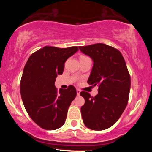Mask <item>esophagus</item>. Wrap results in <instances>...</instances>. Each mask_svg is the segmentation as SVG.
<instances>
[{
	"mask_svg": "<svg viewBox=\"0 0 152 152\" xmlns=\"http://www.w3.org/2000/svg\"><path fill=\"white\" fill-rule=\"evenodd\" d=\"M80 93H81V91H80L79 89H77L76 90V94H77L78 96L80 95Z\"/></svg>",
	"mask_w": 152,
	"mask_h": 152,
	"instance_id": "obj_1",
	"label": "esophagus"
}]
</instances>
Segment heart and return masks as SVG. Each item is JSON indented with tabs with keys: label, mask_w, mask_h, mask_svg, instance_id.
Returning <instances> with one entry per match:
<instances>
[{
	"label": "heart",
	"mask_w": 152,
	"mask_h": 152,
	"mask_svg": "<svg viewBox=\"0 0 152 152\" xmlns=\"http://www.w3.org/2000/svg\"><path fill=\"white\" fill-rule=\"evenodd\" d=\"M85 57H86V56H83L81 57V58H85Z\"/></svg>",
	"instance_id": "heart-1"
}]
</instances>
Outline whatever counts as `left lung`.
Returning a JSON list of instances; mask_svg holds the SVG:
<instances>
[{
  "mask_svg": "<svg viewBox=\"0 0 152 152\" xmlns=\"http://www.w3.org/2000/svg\"><path fill=\"white\" fill-rule=\"evenodd\" d=\"M78 48L94 62L88 83L99 86L94 97L80 93L85 99L81 108L83 123L90 129H106L117 121L128 103L131 78L126 62L119 50L104 43Z\"/></svg>",
  "mask_w": 152,
  "mask_h": 152,
  "instance_id": "obj_1",
  "label": "left lung"
}]
</instances>
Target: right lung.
<instances>
[{"label": "right lung", "mask_w": 152, "mask_h": 152, "mask_svg": "<svg viewBox=\"0 0 152 152\" xmlns=\"http://www.w3.org/2000/svg\"><path fill=\"white\" fill-rule=\"evenodd\" d=\"M78 50L76 46H45L31 54L26 62L20 80V95L30 117L44 129H57L65 123L76 90L69 86L58 91L54 83L57 76L64 72L66 61Z\"/></svg>", "instance_id": "obj_1"}]
</instances>
